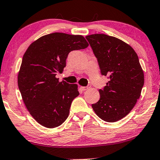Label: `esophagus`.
<instances>
[{"mask_svg":"<svg viewBox=\"0 0 160 160\" xmlns=\"http://www.w3.org/2000/svg\"><path fill=\"white\" fill-rule=\"evenodd\" d=\"M90 88V85H88L87 86H82V87H81V89L82 90H87L88 89H89Z\"/></svg>","mask_w":160,"mask_h":160,"instance_id":"obj_1","label":"esophagus"}]
</instances>
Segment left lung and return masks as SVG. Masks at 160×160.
<instances>
[{"label": "left lung", "mask_w": 160, "mask_h": 160, "mask_svg": "<svg viewBox=\"0 0 160 160\" xmlns=\"http://www.w3.org/2000/svg\"><path fill=\"white\" fill-rule=\"evenodd\" d=\"M98 59L101 74L108 82L100 89V98L92 107L99 118L114 122L128 115L140 97L144 73L137 53L130 45L105 34L86 36Z\"/></svg>", "instance_id": "obj_1"}]
</instances>
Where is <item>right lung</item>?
<instances>
[{
	"label": "right lung",
	"mask_w": 160,
	"mask_h": 160,
	"mask_svg": "<svg viewBox=\"0 0 160 160\" xmlns=\"http://www.w3.org/2000/svg\"><path fill=\"white\" fill-rule=\"evenodd\" d=\"M89 44L82 35L53 32L30 45L22 57L18 84L30 115L48 128L60 126L68 118L78 85L55 78L66 66L68 54Z\"/></svg>",
	"instance_id": "1"
}]
</instances>
